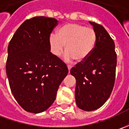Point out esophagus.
I'll return each instance as SVG.
<instances>
[{
	"label": "esophagus",
	"instance_id": "1",
	"mask_svg": "<svg viewBox=\"0 0 129 129\" xmlns=\"http://www.w3.org/2000/svg\"><path fill=\"white\" fill-rule=\"evenodd\" d=\"M67 68H68V70H69V72H70V70H71V68H72V65H70V64H68L67 65Z\"/></svg>",
	"mask_w": 129,
	"mask_h": 129
}]
</instances>
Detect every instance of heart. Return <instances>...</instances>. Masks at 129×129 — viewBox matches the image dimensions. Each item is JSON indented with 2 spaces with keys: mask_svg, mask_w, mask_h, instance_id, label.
I'll list each match as a JSON object with an SVG mask.
<instances>
[{
  "mask_svg": "<svg viewBox=\"0 0 129 129\" xmlns=\"http://www.w3.org/2000/svg\"><path fill=\"white\" fill-rule=\"evenodd\" d=\"M52 54L59 56L66 45L65 57L77 62L85 61L90 55L96 43V33L93 28L82 24L71 23L62 26L57 34L53 33L49 39Z\"/></svg>",
  "mask_w": 129,
  "mask_h": 129,
  "instance_id": "b5f03b06",
  "label": "heart"
}]
</instances>
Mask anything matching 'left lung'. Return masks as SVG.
Returning <instances> with one entry per match:
<instances>
[{"label":"left lung","mask_w":129,"mask_h":129,"mask_svg":"<svg viewBox=\"0 0 129 129\" xmlns=\"http://www.w3.org/2000/svg\"><path fill=\"white\" fill-rule=\"evenodd\" d=\"M96 33L95 47L85 61L70 70L76 79L77 107L85 111L96 110L110 97L115 83L117 55L115 44L104 27L90 22Z\"/></svg>","instance_id":"1"}]
</instances>
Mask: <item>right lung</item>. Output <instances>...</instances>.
I'll return each instance as SVG.
<instances>
[{"instance_id":"add662e5","label":"right lung","mask_w":129,"mask_h":129,"mask_svg":"<svg viewBox=\"0 0 129 129\" xmlns=\"http://www.w3.org/2000/svg\"><path fill=\"white\" fill-rule=\"evenodd\" d=\"M57 25L54 18L27 19L8 44L6 74L10 88L28 112L39 113L51 106L68 74L66 64L50 52L49 39Z\"/></svg>"}]
</instances>
